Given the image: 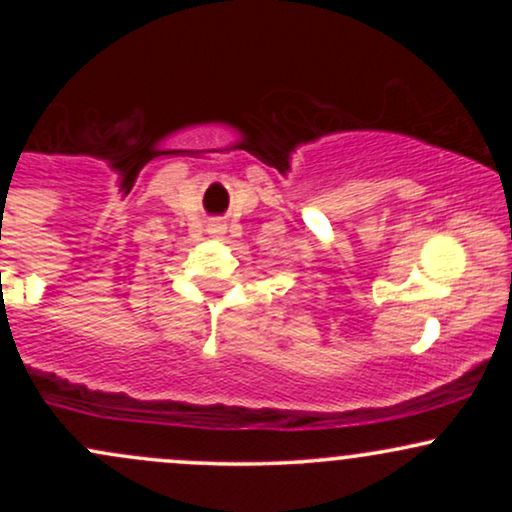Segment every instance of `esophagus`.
<instances>
[{
  "instance_id": "1",
  "label": "esophagus",
  "mask_w": 512,
  "mask_h": 512,
  "mask_svg": "<svg viewBox=\"0 0 512 512\" xmlns=\"http://www.w3.org/2000/svg\"><path fill=\"white\" fill-rule=\"evenodd\" d=\"M209 233H211V236L221 238L223 233H226V223H223V221H211L209 223Z\"/></svg>"
}]
</instances>
